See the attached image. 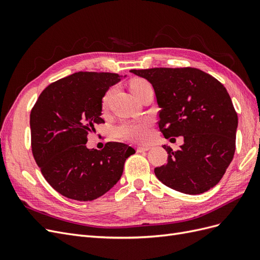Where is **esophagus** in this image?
I'll use <instances>...</instances> for the list:
<instances>
[{"mask_svg": "<svg viewBox=\"0 0 260 260\" xmlns=\"http://www.w3.org/2000/svg\"><path fill=\"white\" fill-rule=\"evenodd\" d=\"M149 148H151V147H149V146H138V147H137V152H139V153L147 152Z\"/></svg>", "mask_w": 260, "mask_h": 260, "instance_id": "obj_1", "label": "esophagus"}]
</instances>
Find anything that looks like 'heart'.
<instances>
[{
	"mask_svg": "<svg viewBox=\"0 0 260 260\" xmlns=\"http://www.w3.org/2000/svg\"><path fill=\"white\" fill-rule=\"evenodd\" d=\"M151 88V84L145 79H142V78H137V79H133L130 82V90L137 99L141 95V93ZM114 92L115 88H111L106 91L103 96V101H102L103 107H107ZM151 120L147 119V118H142V119L133 121H125L118 127L117 132L118 136L124 140L135 141V142H145L149 135H151Z\"/></svg>",
	"mask_w": 260,
	"mask_h": 260,
	"instance_id": "b5f03b06",
	"label": "heart"
}]
</instances>
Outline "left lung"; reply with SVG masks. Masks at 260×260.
Here are the masks:
<instances>
[{"label": "left lung", "instance_id": "obj_1", "mask_svg": "<svg viewBox=\"0 0 260 260\" xmlns=\"http://www.w3.org/2000/svg\"><path fill=\"white\" fill-rule=\"evenodd\" d=\"M152 83L160 107L158 127L166 139L182 136L183 145L154 169L161 183L185 194L214 187L233 159L238 114L223 84L192 67L130 70Z\"/></svg>", "mask_w": 260, "mask_h": 260}]
</instances>
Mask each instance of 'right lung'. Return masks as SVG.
<instances>
[{
    "label": "right lung",
    "instance_id": "right-lung-1",
    "mask_svg": "<svg viewBox=\"0 0 260 260\" xmlns=\"http://www.w3.org/2000/svg\"><path fill=\"white\" fill-rule=\"evenodd\" d=\"M120 81L112 73L79 72L51 83L30 113L31 148L49 184L65 198L93 201L119 181L136 151L119 142L103 149L85 146L89 132L103 123L102 99Z\"/></svg>",
    "mask_w": 260,
    "mask_h": 260
}]
</instances>
